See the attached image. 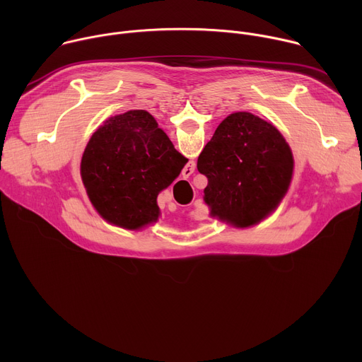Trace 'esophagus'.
<instances>
[{
    "label": "esophagus",
    "instance_id": "34e87169",
    "mask_svg": "<svg viewBox=\"0 0 362 362\" xmlns=\"http://www.w3.org/2000/svg\"><path fill=\"white\" fill-rule=\"evenodd\" d=\"M186 170H187V169H186ZM189 170H190V172H189V173H192V172H193V170H194V166H189ZM183 175H185V176H186V173H183ZM187 176H189V175H187Z\"/></svg>",
    "mask_w": 362,
    "mask_h": 362
}]
</instances>
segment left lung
I'll list each match as a JSON object with an SVG mask.
<instances>
[{
    "instance_id": "obj_1",
    "label": "left lung",
    "mask_w": 362,
    "mask_h": 362,
    "mask_svg": "<svg viewBox=\"0 0 362 362\" xmlns=\"http://www.w3.org/2000/svg\"><path fill=\"white\" fill-rule=\"evenodd\" d=\"M197 170L208 177L203 199L211 216L249 228L268 218L286 194L293 156L275 126L236 112L218 126L199 154Z\"/></svg>"
}]
</instances>
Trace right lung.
<instances>
[{
    "instance_id": "1",
    "label": "right lung",
    "mask_w": 362,
    "mask_h": 362,
    "mask_svg": "<svg viewBox=\"0 0 362 362\" xmlns=\"http://www.w3.org/2000/svg\"><path fill=\"white\" fill-rule=\"evenodd\" d=\"M187 159L146 110L112 117L88 140L81 179L98 215L124 229L158 222V194Z\"/></svg>"
}]
</instances>
